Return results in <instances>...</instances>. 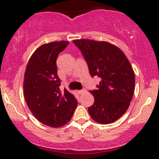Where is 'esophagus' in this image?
I'll list each match as a JSON object with an SVG mask.
<instances>
[{"instance_id":"esophagus-1","label":"esophagus","mask_w":159,"mask_h":159,"mask_svg":"<svg viewBox=\"0 0 159 159\" xmlns=\"http://www.w3.org/2000/svg\"><path fill=\"white\" fill-rule=\"evenodd\" d=\"M86 90L85 89H82V90H78V93L79 94H82V93H84L86 92Z\"/></svg>"}]
</instances>
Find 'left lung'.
Returning <instances> with one entry per match:
<instances>
[{
  "mask_svg": "<svg viewBox=\"0 0 159 159\" xmlns=\"http://www.w3.org/2000/svg\"><path fill=\"white\" fill-rule=\"evenodd\" d=\"M81 51L93 78H101L96 90H90L94 103L88 107L93 120L112 123L129 108L134 94L135 77L132 66L119 48L107 42L74 40Z\"/></svg>",
  "mask_w": 159,
  "mask_h": 159,
  "instance_id": "obj_1",
  "label": "left lung"
}]
</instances>
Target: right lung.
I'll list each match as a JSON object with an SVG mask.
<instances>
[{
  "label": "right lung",
  "instance_id": "obj_1",
  "mask_svg": "<svg viewBox=\"0 0 159 159\" xmlns=\"http://www.w3.org/2000/svg\"><path fill=\"white\" fill-rule=\"evenodd\" d=\"M69 42H53L41 45L27 63L24 80V94L34 116L45 125L61 127L72 118L78 105L74 95L60 90L57 58Z\"/></svg>",
  "mask_w": 159,
  "mask_h": 159
}]
</instances>
